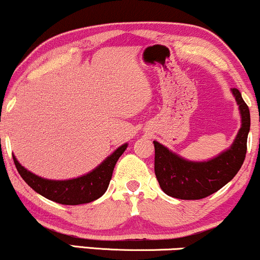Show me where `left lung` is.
<instances>
[{"mask_svg": "<svg viewBox=\"0 0 260 260\" xmlns=\"http://www.w3.org/2000/svg\"><path fill=\"white\" fill-rule=\"evenodd\" d=\"M232 94L240 106L242 126L234 144L214 159L204 162L187 161L154 140V170L161 189L170 197L196 201L217 192L240 171L247 153V138L250 127V115L247 104L238 89Z\"/></svg>", "mask_w": 260, "mask_h": 260, "instance_id": "left-lung-1", "label": "left lung"}]
</instances>
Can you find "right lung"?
<instances>
[{"label": "right lung", "mask_w": 260, "mask_h": 260, "mask_svg": "<svg viewBox=\"0 0 260 260\" xmlns=\"http://www.w3.org/2000/svg\"><path fill=\"white\" fill-rule=\"evenodd\" d=\"M126 149L127 144L121 145L91 172L82 177L67 181H51L41 178L23 168L14 156L13 161L23 180L39 194L59 204L78 205L95 201L106 192L116 162Z\"/></svg>", "instance_id": "obj_1"}]
</instances>
